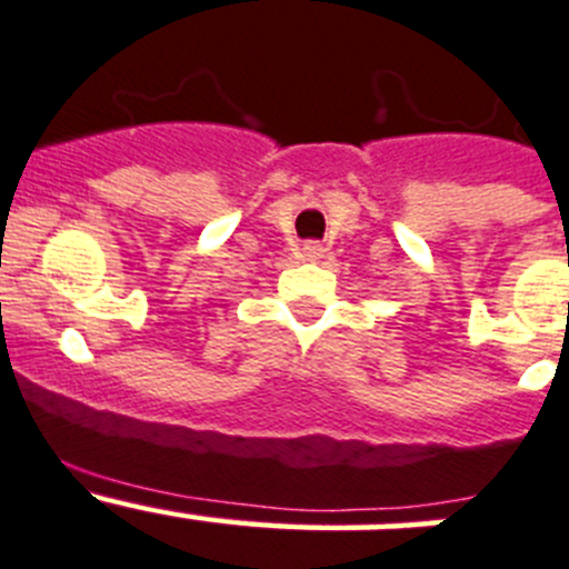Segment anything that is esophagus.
<instances>
[{"mask_svg": "<svg viewBox=\"0 0 569 569\" xmlns=\"http://www.w3.org/2000/svg\"><path fill=\"white\" fill-rule=\"evenodd\" d=\"M301 257L303 260H320V257H323V249H320V246H303L301 249Z\"/></svg>", "mask_w": 569, "mask_h": 569, "instance_id": "obj_1", "label": "esophagus"}]
</instances>
